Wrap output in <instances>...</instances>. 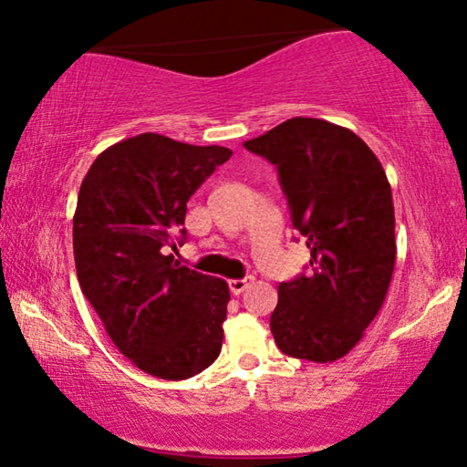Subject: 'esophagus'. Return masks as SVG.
I'll list each match as a JSON object with an SVG mask.
<instances>
[{"label": "esophagus", "mask_w": 467, "mask_h": 467, "mask_svg": "<svg viewBox=\"0 0 467 467\" xmlns=\"http://www.w3.org/2000/svg\"><path fill=\"white\" fill-rule=\"evenodd\" d=\"M252 284V277H245V279H231L228 281V287H231V292L234 296H239L243 290H247V285Z\"/></svg>", "instance_id": "esophagus-1"}]
</instances>
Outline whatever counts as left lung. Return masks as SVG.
<instances>
[{
  "label": "left lung",
  "mask_w": 467,
  "mask_h": 467,
  "mask_svg": "<svg viewBox=\"0 0 467 467\" xmlns=\"http://www.w3.org/2000/svg\"><path fill=\"white\" fill-rule=\"evenodd\" d=\"M243 146L277 167L292 226L311 249L308 273L279 284L275 343L290 358L340 359L377 317L396 265L385 171L353 130L319 118H290Z\"/></svg>",
  "instance_id": "obj_1"
}]
</instances>
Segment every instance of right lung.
<instances>
[{
    "label": "right lung",
    "instance_id": "obj_1",
    "mask_svg": "<svg viewBox=\"0 0 467 467\" xmlns=\"http://www.w3.org/2000/svg\"><path fill=\"white\" fill-rule=\"evenodd\" d=\"M233 152L141 133L97 156L74 213L84 296L122 356L152 377L183 380L220 356L231 292L224 279L173 262L186 202Z\"/></svg>",
    "mask_w": 467,
    "mask_h": 467
}]
</instances>
